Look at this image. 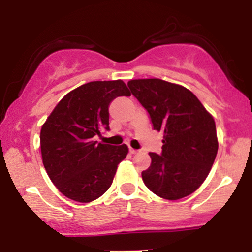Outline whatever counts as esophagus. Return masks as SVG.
I'll return each instance as SVG.
<instances>
[{"label": "esophagus", "mask_w": 252, "mask_h": 252, "mask_svg": "<svg viewBox=\"0 0 252 252\" xmlns=\"http://www.w3.org/2000/svg\"><path fill=\"white\" fill-rule=\"evenodd\" d=\"M129 152H130V153H131V154H136V153H137V152H139V151H137V149H134V148L129 147Z\"/></svg>", "instance_id": "1"}]
</instances>
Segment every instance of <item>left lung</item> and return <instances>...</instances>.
Masks as SVG:
<instances>
[{
  "label": "left lung",
  "mask_w": 252,
  "mask_h": 252,
  "mask_svg": "<svg viewBox=\"0 0 252 252\" xmlns=\"http://www.w3.org/2000/svg\"><path fill=\"white\" fill-rule=\"evenodd\" d=\"M147 110L154 130L164 132L160 154L142 171L146 187L159 197L179 200L201 187L218 153L215 122L197 96L181 85L160 79L128 82Z\"/></svg>",
  "instance_id": "8db88e82"
}]
</instances>
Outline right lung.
I'll return each instance as SVG.
<instances>
[{"instance_id": "right-lung-1", "label": "right lung", "mask_w": 252, "mask_h": 252, "mask_svg": "<svg viewBox=\"0 0 252 252\" xmlns=\"http://www.w3.org/2000/svg\"><path fill=\"white\" fill-rule=\"evenodd\" d=\"M123 95L130 92L122 80L88 82L63 96L41 126L44 167L65 197L92 202L111 187L128 147L93 137L109 130V105Z\"/></svg>"}]
</instances>
